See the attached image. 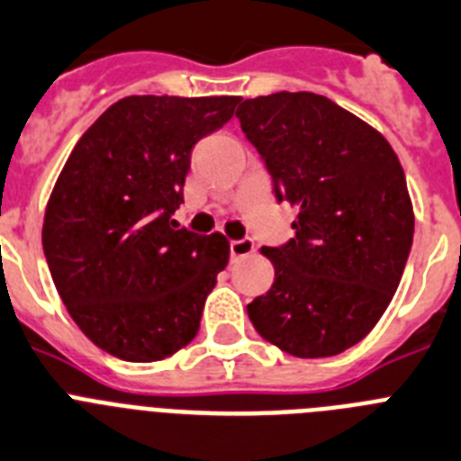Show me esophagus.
<instances>
[{
	"label": "esophagus",
	"instance_id": "34e87169",
	"mask_svg": "<svg viewBox=\"0 0 461 461\" xmlns=\"http://www.w3.org/2000/svg\"><path fill=\"white\" fill-rule=\"evenodd\" d=\"M231 258H248V255L255 253L253 239H239V241H231Z\"/></svg>",
	"mask_w": 461,
	"mask_h": 461
}]
</instances>
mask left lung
<instances>
[{
	"instance_id": "8db88e82",
	"label": "left lung",
	"mask_w": 461,
	"mask_h": 461,
	"mask_svg": "<svg viewBox=\"0 0 461 461\" xmlns=\"http://www.w3.org/2000/svg\"><path fill=\"white\" fill-rule=\"evenodd\" d=\"M267 162L297 236L262 248L276 269L248 303L264 341L294 357H331L369 334L390 306L413 243L402 162L375 127L315 92H276L236 111Z\"/></svg>"
}]
</instances>
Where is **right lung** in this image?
Listing matches in <instances>:
<instances>
[{
  "label": "right lung",
  "instance_id": "1",
  "mask_svg": "<svg viewBox=\"0 0 461 461\" xmlns=\"http://www.w3.org/2000/svg\"><path fill=\"white\" fill-rule=\"evenodd\" d=\"M241 97L131 95L71 150L43 215V253L78 330L125 362H159L197 336L230 241L178 230L194 143Z\"/></svg>",
  "mask_w": 461,
  "mask_h": 461
}]
</instances>
